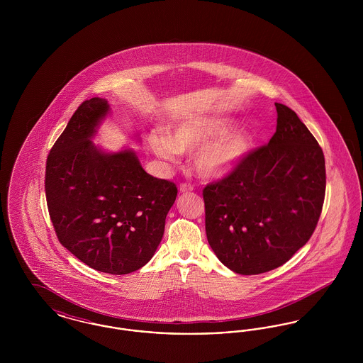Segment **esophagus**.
Returning <instances> with one entry per match:
<instances>
[{
    "mask_svg": "<svg viewBox=\"0 0 363 363\" xmlns=\"http://www.w3.org/2000/svg\"><path fill=\"white\" fill-rule=\"evenodd\" d=\"M178 189H179L181 193H188V191H191V190H193V186H191L190 184H188V182H184V184H181V185H179V188H178Z\"/></svg>",
    "mask_w": 363,
    "mask_h": 363,
    "instance_id": "obj_1",
    "label": "esophagus"
}]
</instances>
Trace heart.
<instances>
[{"instance_id": "b5f03b06", "label": "heart", "mask_w": 363, "mask_h": 363, "mask_svg": "<svg viewBox=\"0 0 363 363\" xmlns=\"http://www.w3.org/2000/svg\"><path fill=\"white\" fill-rule=\"evenodd\" d=\"M231 121L199 117L178 123L169 136L151 133L148 144L155 155L175 162L179 152L196 150L194 167L206 177H220L233 172L249 154L253 138L245 129L230 130Z\"/></svg>"}]
</instances>
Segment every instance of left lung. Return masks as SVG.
I'll return each instance as SVG.
<instances>
[{
	"mask_svg": "<svg viewBox=\"0 0 363 363\" xmlns=\"http://www.w3.org/2000/svg\"><path fill=\"white\" fill-rule=\"evenodd\" d=\"M275 106L269 143L203 190L208 243L240 275L264 274L291 259L311 240L324 204L323 150L295 111Z\"/></svg>",
	"mask_w": 363,
	"mask_h": 363,
	"instance_id": "obj_1",
	"label": "left lung"
}]
</instances>
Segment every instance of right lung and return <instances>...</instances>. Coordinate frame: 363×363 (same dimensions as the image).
Masks as SVG:
<instances>
[{"mask_svg":"<svg viewBox=\"0 0 363 363\" xmlns=\"http://www.w3.org/2000/svg\"><path fill=\"white\" fill-rule=\"evenodd\" d=\"M108 111L102 98L79 106L48 156L45 190L61 245L99 272L126 275L155 255L178 190L145 173L135 151L91 141Z\"/></svg>","mask_w":363,"mask_h":363,"instance_id":"obj_1","label":"right lung"}]
</instances>
